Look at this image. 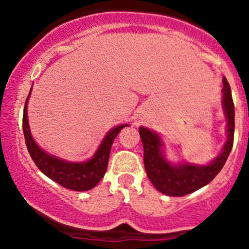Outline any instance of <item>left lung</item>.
Instances as JSON below:
<instances>
[{"mask_svg": "<svg viewBox=\"0 0 249 249\" xmlns=\"http://www.w3.org/2000/svg\"><path fill=\"white\" fill-rule=\"evenodd\" d=\"M223 107L228 119V140L223 151L207 166L172 164L162 152L161 138L154 130L140 127L139 134L144 147V166L152 185L167 196H185L211 183L225 164L233 145L235 107L228 80L223 78Z\"/></svg>", "mask_w": 249, "mask_h": 249, "instance_id": "obj_1", "label": "left lung"}]
</instances>
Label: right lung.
I'll list each match as a JSON object with an SVG mask.
<instances>
[{"label": "right lung", "instance_id": "obj_1", "mask_svg": "<svg viewBox=\"0 0 249 249\" xmlns=\"http://www.w3.org/2000/svg\"><path fill=\"white\" fill-rule=\"evenodd\" d=\"M31 93V90H30ZM29 93L26 98L25 107L23 114V130L25 138L26 147L29 150L31 159L34 160L37 168L40 169L44 176L51 178L55 183L61 186L75 191H87L94 188L102 178L104 177L107 169L111 145L120 130L128 124H120L114 127L107 132L102 144L99 145L95 151L94 156L86 162H68L58 159L55 156L47 154L41 149L34 140L31 135L30 128L28 121V100L30 97Z\"/></svg>", "mask_w": 249, "mask_h": 249}]
</instances>
